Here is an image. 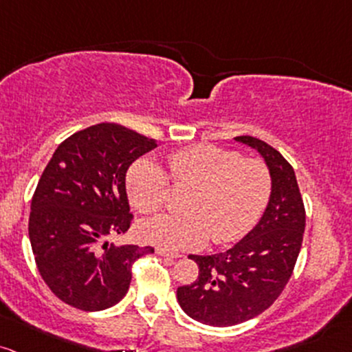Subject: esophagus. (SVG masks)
Here are the masks:
<instances>
[{
	"instance_id": "1",
	"label": "esophagus",
	"mask_w": 352,
	"mask_h": 352,
	"mask_svg": "<svg viewBox=\"0 0 352 352\" xmlns=\"http://www.w3.org/2000/svg\"><path fill=\"white\" fill-rule=\"evenodd\" d=\"M155 252H157V256H162V257H172V258H179L180 257V254L168 252V250H165V249H157Z\"/></svg>"
}]
</instances>
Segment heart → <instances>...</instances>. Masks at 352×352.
I'll return each mask as SVG.
<instances>
[{
    "label": "heart",
    "mask_w": 352,
    "mask_h": 352,
    "mask_svg": "<svg viewBox=\"0 0 352 352\" xmlns=\"http://www.w3.org/2000/svg\"><path fill=\"white\" fill-rule=\"evenodd\" d=\"M167 167L173 184L192 185L184 200L187 212L144 220L138 234L148 244L185 250L204 245L210 237L217 244L239 241L267 206L270 173L257 158L199 144L170 153ZM126 190L140 214H152L167 200V173L150 158H140L126 173Z\"/></svg>",
    "instance_id": "1"
}]
</instances>
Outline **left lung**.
I'll return each instance as SVG.
<instances>
[{"mask_svg":"<svg viewBox=\"0 0 352 352\" xmlns=\"http://www.w3.org/2000/svg\"><path fill=\"white\" fill-rule=\"evenodd\" d=\"M235 140L256 148L270 173V197L261 220L226 252L188 256L199 277L177 289L187 316L214 327L256 318L274 304L294 270L302 245L306 210L294 168L276 148L242 135Z\"/></svg>","mask_w":352,"mask_h":352,"instance_id":"left-lung-1","label":"left lung"}]
</instances>
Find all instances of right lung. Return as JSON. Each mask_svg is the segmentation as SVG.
Returning a JSON list of instances; mask_svg holds the SVG:
<instances>
[{
  "label": "right lung",
  "instance_id": "right-lung-1",
  "mask_svg": "<svg viewBox=\"0 0 352 352\" xmlns=\"http://www.w3.org/2000/svg\"><path fill=\"white\" fill-rule=\"evenodd\" d=\"M157 142L117 123H98L61 142L32 199L28 234L34 262L58 299L103 311L123 299L137 258L153 247L108 244L133 215L126 199L130 165Z\"/></svg>",
  "mask_w": 352,
  "mask_h": 352
}]
</instances>
